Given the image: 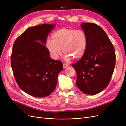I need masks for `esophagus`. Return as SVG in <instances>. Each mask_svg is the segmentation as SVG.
<instances>
[{
	"mask_svg": "<svg viewBox=\"0 0 126 126\" xmlns=\"http://www.w3.org/2000/svg\"><path fill=\"white\" fill-rule=\"evenodd\" d=\"M68 64H67V63H64L63 64V68H66V67H68Z\"/></svg>",
	"mask_w": 126,
	"mask_h": 126,
	"instance_id": "esophagus-1",
	"label": "esophagus"
}]
</instances>
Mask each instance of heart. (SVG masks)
<instances>
[{
  "instance_id": "heart-1",
  "label": "heart",
  "mask_w": 126,
  "mask_h": 126,
  "mask_svg": "<svg viewBox=\"0 0 126 126\" xmlns=\"http://www.w3.org/2000/svg\"><path fill=\"white\" fill-rule=\"evenodd\" d=\"M52 40L47 39L46 47L51 58L58 60L62 55V49L67 61L71 58H81L84 55L87 40L82 30L63 28L52 33Z\"/></svg>"
}]
</instances>
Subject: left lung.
Masks as SVG:
<instances>
[{"instance_id": "1", "label": "left lung", "mask_w": 126, "mask_h": 126, "mask_svg": "<svg viewBox=\"0 0 126 126\" xmlns=\"http://www.w3.org/2000/svg\"><path fill=\"white\" fill-rule=\"evenodd\" d=\"M81 28L87 37L84 55L72 63L77 75L76 83L82 93L96 94L107 87L116 64L114 47L100 26L94 23H82Z\"/></svg>"}]
</instances>
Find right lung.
<instances>
[{
	"label": "right lung",
	"instance_id": "obj_1",
	"mask_svg": "<svg viewBox=\"0 0 126 126\" xmlns=\"http://www.w3.org/2000/svg\"><path fill=\"white\" fill-rule=\"evenodd\" d=\"M54 24H42L29 28L15 41L11 66L18 86L36 97H45L55 89L63 63L49 57L45 46Z\"/></svg>",
	"mask_w": 126,
	"mask_h": 126
}]
</instances>
